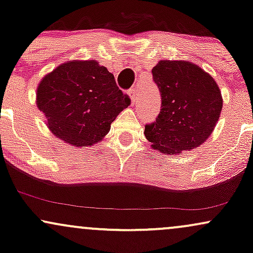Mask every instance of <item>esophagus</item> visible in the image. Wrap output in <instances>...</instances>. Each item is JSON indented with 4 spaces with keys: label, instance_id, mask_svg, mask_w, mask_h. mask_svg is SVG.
Returning a JSON list of instances; mask_svg holds the SVG:
<instances>
[{
    "label": "esophagus",
    "instance_id": "1",
    "mask_svg": "<svg viewBox=\"0 0 253 253\" xmlns=\"http://www.w3.org/2000/svg\"><path fill=\"white\" fill-rule=\"evenodd\" d=\"M128 96L130 98V101H132V104H134L136 102V90H135V88H130L128 90Z\"/></svg>",
    "mask_w": 253,
    "mask_h": 253
}]
</instances>
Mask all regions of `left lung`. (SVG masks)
I'll list each match as a JSON object with an SVG mask.
<instances>
[{"instance_id":"obj_1","label":"left lung","mask_w":253,"mask_h":253,"mask_svg":"<svg viewBox=\"0 0 253 253\" xmlns=\"http://www.w3.org/2000/svg\"><path fill=\"white\" fill-rule=\"evenodd\" d=\"M161 112L145 125L152 147L175 155L200 146L213 132L222 109L219 86L201 68L181 60H161L152 69Z\"/></svg>"}]
</instances>
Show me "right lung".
Returning a JSON list of instances; mask_svg holds the SVG:
<instances>
[{
	"label": "right lung",
	"instance_id": "1",
	"mask_svg": "<svg viewBox=\"0 0 253 253\" xmlns=\"http://www.w3.org/2000/svg\"><path fill=\"white\" fill-rule=\"evenodd\" d=\"M37 104L51 132L78 147L102 140L130 98L104 66L85 60L62 64L46 75L38 86Z\"/></svg>",
	"mask_w": 253,
	"mask_h": 253
}]
</instances>
